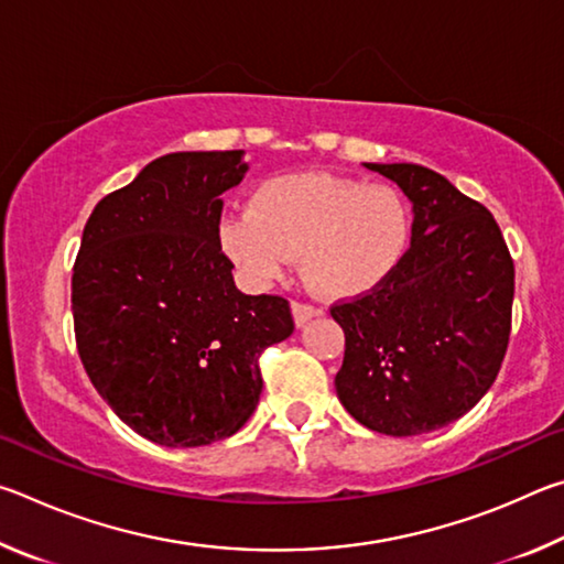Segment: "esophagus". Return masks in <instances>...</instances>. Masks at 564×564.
Listing matches in <instances>:
<instances>
[{
    "instance_id": "esophagus-1",
    "label": "esophagus",
    "mask_w": 564,
    "mask_h": 564,
    "mask_svg": "<svg viewBox=\"0 0 564 564\" xmlns=\"http://www.w3.org/2000/svg\"><path fill=\"white\" fill-rule=\"evenodd\" d=\"M291 308H293V321H295V326H305V323H308L313 316H318V308L313 303H305V301H293L291 303Z\"/></svg>"
}]
</instances>
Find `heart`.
<instances>
[{
  "mask_svg": "<svg viewBox=\"0 0 564 564\" xmlns=\"http://www.w3.org/2000/svg\"><path fill=\"white\" fill-rule=\"evenodd\" d=\"M408 241L410 212L395 188L328 171L263 181L248 212L218 226V243L243 279L271 283L301 256L305 281L328 299L373 291L403 261Z\"/></svg>",
  "mask_w": 564,
  "mask_h": 564,
  "instance_id": "1",
  "label": "heart"
}]
</instances>
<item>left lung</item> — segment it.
<instances>
[{
  "mask_svg": "<svg viewBox=\"0 0 564 564\" xmlns=\"http://www.w3.org/2000/svg\"><path fill=\"white\" fill-rule=\"evenodd\" d=\"M413 202V238L373 291L330 305L346 333L343 408L376 433H433L463 417L500 373L514 265L482 204L417 164H366Z\"/></svg>",
  "mask_w": 564,
  "mask_h": 564,
  "instance_id": "8db88e82",
  "label": "left lung"
}]
</instances>
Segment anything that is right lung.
I'll return each mask as SVG.
<instances>
[{
    "instance_id": "obj_1",
    "label": "right lung",
    "mask_w": 564,
    "mask_h": 564,
    "mask_svg": "<svg viewBox=\"0 0 564 564\" xmlns=\"http://www.w3.org/2000/svg\"><path fill=\"white\" fill-rule=\"evenodd\" d=\"M243 151H178L111 191L72 275L79 358L131 431L169 447L226 441L259 405L261 352L293 333L283 295H246L218 243Z\"/></svg>"
}]
</instances>
